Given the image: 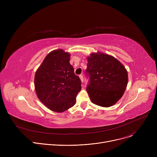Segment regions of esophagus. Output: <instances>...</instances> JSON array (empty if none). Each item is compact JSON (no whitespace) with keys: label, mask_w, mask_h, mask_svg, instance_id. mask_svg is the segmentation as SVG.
Masks as SVG:
<instances>
[{"label":"esophagus","mask_w":157,"mask_h":157,"mask_svg":"<svg viewBox=\"0 0 157 157\" xmlns=\"http://www.w3.org/2000/svg\"><path fill=\"white\" fill-rule=\"evenodd\" d=\"M79 78H80V79H81V82H83V75H79Z\"/></svg>","instance_id":"esophagus-1"}]
</instances>
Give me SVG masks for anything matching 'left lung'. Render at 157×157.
Masks as SVG:
<instances>
[{"label": "left lung", "mask_w": 157, "mask_h": 157, "mask_svg": "<svg viewBox=\"0 0 157 157\" xmlns=\"http://www.w3.org/2000/svg\"><path fill=\"white\" fill-rule=\"evenodd\" d=\"M86 73L90 76L86 91L91 101L104 108L116 104L125 91L128 73L125 66L114 56L102 52L87 58Z\"/></svg>", "instance_id": "1"}]
</instances>
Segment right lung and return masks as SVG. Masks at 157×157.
Returning a JSON list of instances; mask_svg holds the SVG:
<instances>
[{"label": "right lung", "mask_w": 157, "mask_h": 157, "mask_svg": "<svg viewBox=\"0 0 157 157\" xmlns=\"http://www.w3.org/2000/svg\"><path fill=\"white\" fill-rule=\"evenodd\" d=\"M71 55L62 49L49 53L36 72L34 86L40 101L48 109L62 113L76 104L81 80L70 64Z\"/></svg>", "instance_id": "1"}]
</instances>
